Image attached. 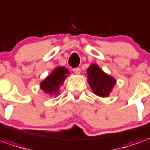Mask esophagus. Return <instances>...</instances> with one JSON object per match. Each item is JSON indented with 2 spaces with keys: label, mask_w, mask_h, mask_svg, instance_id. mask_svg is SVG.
I'll use <instances>...</instances> for the list:
<instances>
[{
  "label": "esophagus",
  "mask_w": 150,
  "mask_h": 150,
  "mask_svg": "<svg viewBox=\"0 0 150 150\" xmlns=\"http://www.w3.org/2000/svg\"><path fill=\"white\" fill-rule=\"evenodd\" d=\"M73 71H74V73H75V74H77V75H78V74L80 73V69H79V67L74 68V69H73Z\"/></svg>",
  "instance_id": "obj_1"
}]
</instances>
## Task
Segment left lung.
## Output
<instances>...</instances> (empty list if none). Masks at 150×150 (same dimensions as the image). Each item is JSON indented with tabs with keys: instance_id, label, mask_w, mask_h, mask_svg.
<instances>
[{
	"instance_id": "obj_1",
	"label": "left lung",
	"mask_w": 150,
	"mask_h": 150,
	"mask_svg": "<svg viewBox=\"0 0 150 150\" xmlns=\"http://www.w3.org/2000/svg\"><path fill=\"white\" fill-rule=\"evenodd\" d=\"M87 74L88 83L94 93L99 97H108L116 82L115 79L102 71L96 64L90 66Z\"/></svg>"
}]
</instances>
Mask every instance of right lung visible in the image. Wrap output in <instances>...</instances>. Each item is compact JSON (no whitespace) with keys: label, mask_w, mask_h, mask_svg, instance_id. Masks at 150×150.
Wrapping results in <instances>:
<instances>
[{"label":"right lung","mask_w":150,"mask_h":150,"mask_svg":"<svg viewBox=\"0 0 150 150\" xmlns=\"http://www.w3.org/2000/svg\"><path fill=\"white\" fill-rule=\"evenodd\" d=\"M68 73L69 71L65 67H57L50 74V75L41 82V89L50 94H58L57 90L59 89V86L67 78Z\"/></svg>","instance_id":"add662e5"}]
</instances>
